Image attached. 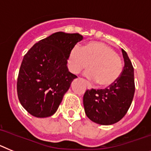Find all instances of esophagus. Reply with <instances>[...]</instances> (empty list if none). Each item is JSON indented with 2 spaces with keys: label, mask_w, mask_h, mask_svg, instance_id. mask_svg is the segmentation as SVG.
Instances as JSON below:
<instances>
[{
  "label": "esophagus",
  "mask_w": 151,
  "mask_h": 151,
  "mask_svg": "<svg viewBox=\"0 0 151 151\" xmlns=\"http://www.w3.org/2000/svg\"><path fill=\"white\" fill-rule=\"evenodd\" d=\"M86 86H87V89H89V90H90V89H91V86H90L88 83H86Z\"/></svg>",
  "instance_id": "obj_1"
}]
</instances>
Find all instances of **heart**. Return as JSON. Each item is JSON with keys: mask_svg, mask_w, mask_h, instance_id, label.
Masks as SVG:
<instances>
[{"mask_svg": "<svg viewBox=\"0 0 151 151\" xmlns=\"http://www.w3.org/2000/svg\"><path fill=\"white\" fill-rule=\"evenodd\" d=\"M70 71L78 74L90 65L86 72L89 79L96 81L100 87H109L119 79L122 73V62L112 47L102 42L92 41L80 49L71 48L68 57Z\"/></svg>", "mask_w": 151, "mask_h": 151, "instance_id": "1", "label": "heart"}]
</instances>
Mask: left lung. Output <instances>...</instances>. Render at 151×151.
I'll return each instance as SVG.
<instances>
[{"instance_id":"8db88e82","label":"left lung","mask_w":151,"mask_h":151,"mask_svg":"<svg viewBox=\"0 0 151 151\" xmlns=\"http://www.w3.org/2000/svg\"><path fill=\"white\" fill-rule=\"evenodd\" d=\"M124 66L113 85L101 90H87L83 95L86 116L97 124L109 125L120 121L128 112L134 94V68L126 52L122 49Z\"/></svg>"}]
</instances>
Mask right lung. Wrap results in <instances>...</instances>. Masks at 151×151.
Returning <instances> with one entry per match:
<instances>
[{"instance_id": "right-lung-1", "label": "right lung", "mask_w": 151, "mask_h": 151, "mask_svg": "<svg viewBox=\"0 0 151 151\" xmlns=\"http://www.w3.org/2000/svg\"><path fill=\"white\" fill-rule=\"evenodd\" d=\"M83 39L79 33L58 32L34 45L23 57L17 77V95L23 108L38 118L57 111L73 80L68 54Z\"/></svg>"}]
</instances>
